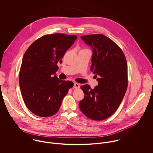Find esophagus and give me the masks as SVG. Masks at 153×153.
I'll list each match as a JSON object with an SVG mask.
<instances>
[{
	"mask_svg": "<svg viewBox=\"0 0 153 153\" xmlns=\"http://www.w3.org/2000/svg\"><path fill=\"white\" fill-rule=\"evenodd\" d=\"M79 87H80V85H79V83H74V88L77 89V88H79Z\"/></svg>",
	"mask_w": 153,
	"mask_h": 153,
	"instance_id": "esophagus-1",
	"label": "esophagus"
}]
</instances>
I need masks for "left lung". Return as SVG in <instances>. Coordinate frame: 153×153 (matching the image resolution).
<instances>
[{"instance_id": "obj_1", "label": "left lung", "mask_w": 153, "mask_h": 153, "mask_svg": "<svg viewBox=\"0 0 153 153\" xmlns=\"http://www.w3.org/2000/svg\"><path fill=\"white\" fill-rule=\"evenodd\" d=\"M93 49L91 71L97 76L98 85L81 86L85 97L79 102L80 111L88 118L103 120L114 113L121 103L128 86L127 63L120 48L101 34L82 36Z\"/></svg>"}]
</instances>
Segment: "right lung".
<instances>
[{
  "label": "right lung",
  "instance_id": "add662e5",
  "mask_svg": "<svg viewBox=\"0 0 153 153\" xmlns=\"http://www.w3.org/2000/svg\"><path fill=\"white\" fill-rule=\"evenodd\" d=\"M76 35L62 33L45 35L25 53L19 72V85L27 107L43 117L54 115L62 100L74 85L71 81L54 76L65 53L77 39Z\"/></svg>",
  "mask_w": 153,
  "mask_h": 153
}]
</instances>
